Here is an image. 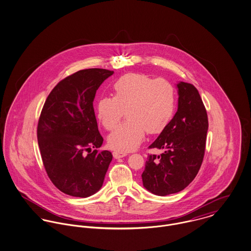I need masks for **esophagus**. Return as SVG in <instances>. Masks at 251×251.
Returning a JSON list of instances; mask_svg holds the SVG:
<instances>
[{
	"label": "esophagus",
	"instance_id": "34e87169",
	"mask_svg": "<svg viewBox=\"0 0 251 251\" xmlns=\"http://www.w3.org/2000/svg\"><path fill=\"white\" fill-rule=\"evenodd\" d=\"M126 155H127V153H126V152H124V151H114V152H113V157H114L115 159L126 157Z\"/></svg>",
	"mask_w": 251,
	"mask_h": 251
}]
</instances>
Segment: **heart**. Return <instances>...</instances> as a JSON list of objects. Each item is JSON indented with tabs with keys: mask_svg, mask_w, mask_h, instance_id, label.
Here are the masks:
<instances>
[{
	"mask_svg": "<svg viewBox=\"0 0 251 251\" xmlns=\"http://www.w3.org/2000/svg\"><path fill=\"white\" fill-rule=\"evenodd\" d=\"M113 97H103L96 105L97 117L107 130L116 127L126 111L128 119L109 135V146L117 151L135 150L147 131L162 132L174 113V88L164 79L153 80L144 74L121 77L113 86Z\"/></svg>",
	"mask_w": 251,
	"mask_h": 251,
	"instance_id": "1",
	"label": "heart"
}]
</instances>
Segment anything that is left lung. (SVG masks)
Here are the masks:
<instances>
[{
	"instance_id": "1",
	"label": "left lung",
	"mask_w": 251,
	"mask_h": 251,
	"mask_svg": "<svg viewBox=\"0 0 251 251\" xmlns=\"http://www.w3.org/2000/svg\"><path fill=\"white\" fill-rule=\"evenodd\" d=\"M178 109L166 128L150 146L164 150L150 155L142 174L147 190L158 196H167L184 189L196 177L202 163L207 114L196 87L178 82Z\"/></svg>"
}]
</instances>
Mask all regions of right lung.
Returning a JSON list of instances; mask_svg holds the SVG:
<instances>
[{"instance_id":"obj_1","label":"right lung","mask_w":251,"mask_h":251,"mask_svg":"<svg viewBox=\"0 0 251 251\" xmlns=\"http://www.w3.org/2000/svg\"><path fill=\"white\" fill-rule=\"evenodd\" d=\"M114 71L80 70L57 84L46 100L37 137L42 160L54 185L73 197L98 192L112 161L102 144L94 113L96 91ZM88 151V153L86 152Z\"/></svg>"}]
</instances>
